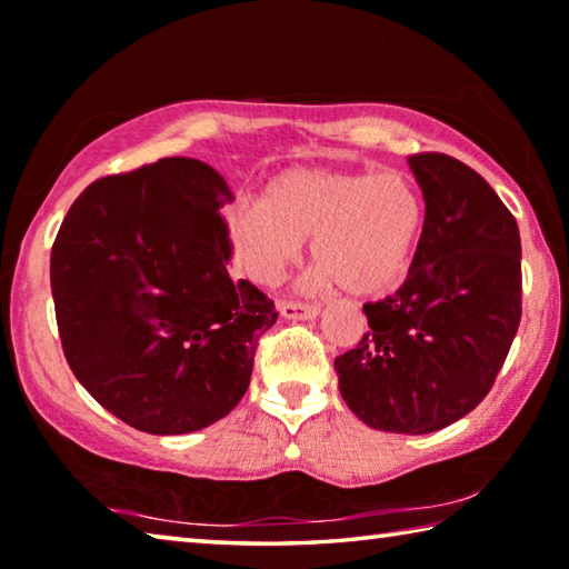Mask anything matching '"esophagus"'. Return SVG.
<instances>
[{
	"instance_id": "34e87169",
	"label": "esophagus",
	"mask_w": 569,
	"mask_h": 569,
	"mask_svg": "<svg viewBox=\"0 0 569 569\" xmlns=\"http://www.w3.org/2000/svg\"><path fill=\"white\" fill-rule=\"evenodd\" d=\"M279 315L287 320H315L320 315V307L302 302H279Z\"/></svg>"
}]
</instances>
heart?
Here are the masks:
<instances>
[{
    "label": "heart",
    "instance_id": "obj_1",
    "mask_svg": "<svg viewBox=\"0 0 569 569\" xmlns=\"http://www.w3.org/2000/svg\"><path fill=\"white\" fill-rule=\"evenodd\" d=\"M426 227L418 186L398 171L287 169L229 213V237L244 272L274 284L297 262L302 239L318 267L315 282L356 297L386 295L403 282Z\"/></svg>",
    "mask_w": 569,
    "mask_h": 569
}]
</instances>
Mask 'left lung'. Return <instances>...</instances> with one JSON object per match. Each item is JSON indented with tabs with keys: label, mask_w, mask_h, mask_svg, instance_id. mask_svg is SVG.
Returning <instances> with one entry per match:
<instances>
[{
	"label": "left lung",
	"mask_w": 569,
	"mask_h": 569,
	"mask_svg": "<svg viewBox=\"0 0 569 569\" xmlns=\"http://www.w3.org/2000/svg\"><path fill=\"white\" fill-rule=\"evenodd\" d=\"M408 166L426 201L421 244L400 290L362 305L370 330L335 372L362 423L418 436L459 421L495 386L521 318V241L467 163L416 153Z\"/></svg>",
	"instance_id": "8db88e82"
}]
</instances>
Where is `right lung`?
I'll return each instance as SVG.
<instances>
[{
  "label": "right lung",
  "instance_id": "1",
  "mask_svg": "<svg viewBox=\"0 0 569 569\" xmlns=\"http://www.w3.org/2000/svg\"><path fill=\"white\" fill-rule=\"evenodd\" d=\"M231 189L197 158L92 181L50 254L62 352L80 386L153 436L201 431L247 393L274 302L231 279Z\"/></svg>",
  "mask_w": 569,
  "mask_h": 569
}]
</instances>
